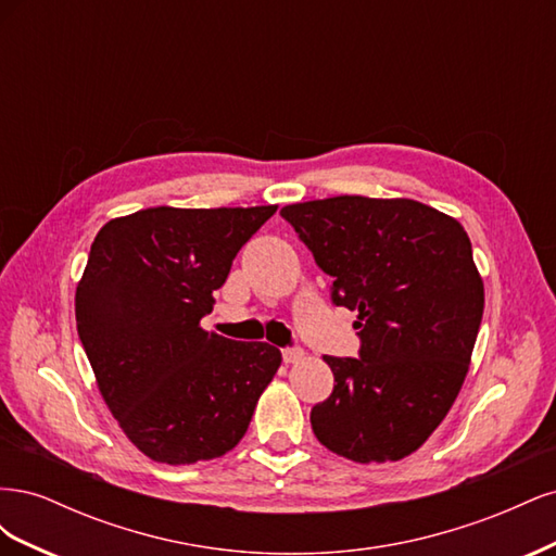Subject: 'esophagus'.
Listing matches in <instances>:
<instances>
[{
    "label": "esophagus",
    "instance_id": "obj_1",
    "mask_svg": "<svg viewBox=\"0 0 556 556\" xmlns=\"http://www.w3.org/2000/svg\"><path fill=\"white\" fill-rule=\"evenodd\" d=\"M301 357H304V348H299V345L282 348V362H285V364H294V362H299Z\"/></svg>",
    "mask_w": 556,
    "mask_h": 556
}]
</instances>
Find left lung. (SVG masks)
Wrapping results in <instances>:
<instances>
[{"label":"left lung","mask_w":556,"mask_h":556,"mask_svg":"<svg viewBox=\"0 0 556 556\" xmlns=\"http://www.w3.org/2000/svg\"><path fill=\"white\" fill-rule=\"evenodd\" d=\"M280 215L333 278V304L359 313V357L325 355L333 392L311 410L317 441L357 464L408 457L457 399L478 339L468 233L413 199L345 194Z\"/></svg>","instance_id":"obj_1"}]
</instances>
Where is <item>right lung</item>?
Listing matches in <instances>:
<instances>
[{"instance_id":"obj_1","label":"right lung","mask_w":556,"mask_h":556,"mask_svg":"<svg viewBox=\"0 0 556 556\" xmlns=\"http://www.w3.org/2000/svg\"><path fill=\"white\" fill-rule=\"evenodd\" d=\"M278 206L146 208L94 237L76 327L99 392L127 439L162 464L237 445L280 350L199 327L233 257Z\"/></svg>"}]
</instances>
